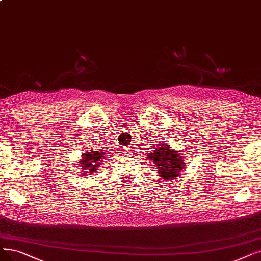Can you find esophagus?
Masks as SVG:
<instances>
[{
  "label": "esophagus",
  "instance_id": "obj_1",
  "mask_svg": "<svg viewBox=\"0 0 261 261\" xmlns=\"http://www.w3.org/2000/svg\"><path fill=\"white\" fill-rule=\"evenodd\" d=\"M122 152H123L125 155H129L132 151H129V149H127L126 147H123V148H122Z\"/></svg>",
  "mask_w": 261,
  "mask_h": 261
}]
</instances>
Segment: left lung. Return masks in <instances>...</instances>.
<instances>
[{"label":"left lung","instance_id":"obj_1","mask_svg":"<svg viewBox=\"0 0 261 261\" xmlns=\"http://www.w3.org/2000/svg\"><path fill=\"white\" fill-rule=\"evenodd\" d=\"M148 156L158 166L159 173L165 180H171L178 176L185 165L183 158L180 156L178 151L171 150L167 144L161 143Z\"/></svg>","mask_w":261,"mask_h":261}]
</instances>
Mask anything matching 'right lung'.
Returning a JSON list of instances; mask_svg holds the SVG:
<instances>
[{
    "label": "right lung",
    "mask_w": 261,
    "mask_h": 261,
    "mask_svg": "<svg viewBox=\"0 0 261 261\" xmlns=\"http://www.w3.org/2000/svg\"><path fill=\"white\" fill-rule=\"evenodd\" d=\"M82 161H81V167L82 169L89 170L90 172H94L96 170L97 167L101 164L102 159H105V153L103 152H98V151H92L82 154ZM88 173V172H86ZM85 173V175H87Z\"/></svg>",
    "instance_id": "obj_1"
}]
</instances>
